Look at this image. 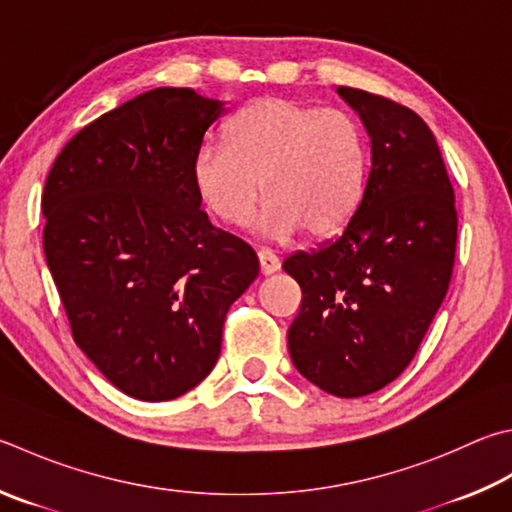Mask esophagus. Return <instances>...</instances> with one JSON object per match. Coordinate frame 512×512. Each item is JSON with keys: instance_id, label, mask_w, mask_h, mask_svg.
<instances>
[{"instance_id": "esophagus-1", "label": "esophagus", "mask_w": 512, "mask_h": 512, "mask_svg": "<svg viewBox=\"0 0 512 512\" xmlns=\"http://www.w3.org/2000/svg\"><path fill=\"white\" fill-rule=\"evenodd\" d=\"M257 257H259V268H262V275H273L280 271V259H277L273 250L262 248L257 253Z\"/></svg>"}]
</instances>
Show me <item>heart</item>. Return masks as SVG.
Returning a JSON list of instances; mask_svg holds the SVG:
<instances>
[{
  "instance_id": "b5f03b06",
  "label": "heart",
  "mask_w": 512,
  "mask_h": 512,
  "mask_svg": "<svg viewBox=\"0 0 512 512\" xmlns=\"http://www.w3.org/2000/svg\"><path fill=\"white\" fill-rule=\"evenodd\" d=\"M367 147L347 111L266 96L228 125V143L206 141L192 161L201 201L219 221L244 226L264 192L259 230L313 239L345 228L365 190Z\"/></svg>"
}]
</instances>
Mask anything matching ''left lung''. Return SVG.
Masks as SVG:
<instances>
[{
    "mask_svg": "<svg viewBox=\"0 0 512 512\" xmlns=\"http://www.w3.org/2000/svg\"><path fill=\"white\" fill-rule=\"evenodd\" d=\"M371 143V172L338 239L282 268L302 288L288 353L315 387L340 398L403 374L448 293L457 210L430 127L412 109L338 87Z\"/></svg>",
    "mask_w": 512,
    "mask_h": 512,
    "instance_id": "8db88e82",
    "label": "left lung"
}]
</instances>
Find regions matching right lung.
<instances>
[{
	"mask_svg": "<svg viewBox=\"0 0 512 512\" xmlns=\"http://www.w3.org/2000/svg\"><path fill=\"white\" fill-rule=\"evenodd\" d=\"M224 102L159 87L71 138L46 176L44 255L76 345L138 401H172L217 365L246 241L210 224L194 154Z\"/></svg>",
	"mask_w": 512,
	"mask_h": 512,
	"instance_id": "add662e5",
	"label": "right lung"
}]
</instances>
